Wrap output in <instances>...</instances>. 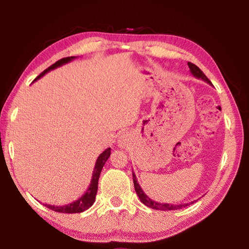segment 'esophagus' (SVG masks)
Returning a JSON list of instances; mask_svg holds the SVG:
<instances>
[{"label": "esophagus", "mask_w": 249, "mask_h": 249, "mask_svg": "<svg viewBox=\"0 0 249 249\" xmlns=\"http://www.w3.org/2000/svg\"><path fill=\"white\" fill-rule=\"evenodd\" d=\"M125 142H126V140H125V138H124V137H123V138H121V140H120V144H121V146L125 145Z\"/></svg>", "instance_id": "1"}]
</instances>
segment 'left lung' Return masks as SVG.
<instances>
[{
    "label": "left lung",
    "mask_w": 249,
    "mask_h": 249,
    "mask_svg": "<svg viewBox=\"0 0 249 249\" xmlns=\"http://www.w3.org/2000/svg\"><path fill=\"white\" fill-rule=\"evenodd\" d=\"M188 66L189 68H190L191 73L193 74V77H196L197 79H202L203 81L208 82L209 84H212L211 83L210 80L206 78V75L202 72V70L199 68V67L196 66L195 64H191V62H188ZM133 181H134V187H135V191H136L138 197H140L141 201L142 202V204H145L146 206H148L150 209H154V210H160V211H170V210H179V209H182L185 208V206L192 204L193 202H190V203H183V204H169V203H160V202H156L154 200H151L150 197L146 195V193L142 191V189L141 188L140 183H138V181L136 179V176H135L134 171H133Z\"/></svg>",
    "instance_id": "8db88e82"
}]
</instances>
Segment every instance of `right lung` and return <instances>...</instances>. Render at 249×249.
Listing matches in <instances>:
<instances>
[{
	"instance_id": "right-lung-1",
	"label": "right lung",
	"mask_w": 249,
	"mask_h": 249,
	"mask_svg": "<svg viewBox=\"0 0 249 249\" xmlns=\"http://www.w3.org/2000/svg\"><path fill=\"white\" fill-rule=\"evenodd\" d=\"M75 57H67V58H62L60 60H58L57 62H54L53 65H52L46 70H44L38 77L35 79V81L37 79H39L45 75L47 72H49L50 70H53L58 68L65 64H68L71 60H73ZM109 155H111V148L105 149L102 154H101L98 159H96L94 169H93V174H92V179H91V183L88 188V190L86 191V193L81 196L79 197L78 200L73 201L72 203L66 204V205H61V206H57V205H52V204H45L47 206L48 209L54 211V212H59V213H81L83 211L88 210L89 208H91L93 205L94 201H95V196L96 192H98V184H99V178L101 175V171H102V168L104 166V163L107 162V160L108 159Z\"/></svg>"
}]
</instances>
